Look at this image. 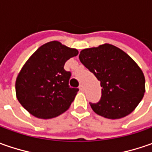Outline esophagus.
<instances>
[{"instance_id":"esophagus-1","label":"esophagus","mask_w":152,"mask_h":152,"mask_svg":"<svg viewBox=\"0 0 152 152\" xmlns=\"http://www.w3.org/2000/svg\"><path fill=\"white\" fill-rule=\"evenodd\" d=\"M79 89L80 91H85V86H84L83 85H80L79 86Z\"/></svg>"}]
</instances>
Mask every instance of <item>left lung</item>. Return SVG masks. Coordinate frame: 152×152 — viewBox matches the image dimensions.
Masks as SVG:
<instances>
[{"instance_id":"obj_1","label":"left lung","mask_w":152,"mask_h":152,"mask_svg":"<svg viewBox=\"0 0 152 152\" xmlns=\"http://www.w3.org/2000/svg\"><path fill=\"white\" fill-rule=\"evenodd\" d=\"M79 60L101 82L102 97L93 111L110 119L124 118L135 109L145 93V77L136 62L113 45L81 50Z\"/></svg>"}]
</instances>
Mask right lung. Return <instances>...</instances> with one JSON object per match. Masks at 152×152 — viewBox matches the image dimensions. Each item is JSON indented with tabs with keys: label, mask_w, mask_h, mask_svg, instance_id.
<instances>
[{
	"label": "right lung",
	"mask_w": 152,
	"mask_h": 152,
	"mask_svg": "<svg viewBox=\"0 0 152 152\" xmlns=\"http://www.w3.org/2000/svg\"><path fill=\"white\" fill-rule=\"evenodd\" d=\"M78 53L76 49L50 41L28 58L16 80V95L29 113L47 119L68 109L79 89L69 86L71 73L64 69V64Z\"/></svg>",
	"instance_id": "right-lung-1"
}]
</instances>
